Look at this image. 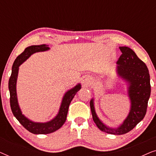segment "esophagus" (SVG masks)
Here are the masks:
<instances>
[{"label":"esophagus","mask_w":156,"mask_h":156,"mask_svg":"<svg viewBox=\"0 0 156 156\" xmlns=\"http://www.w3.org/2000/svg\"><path fill=\"white\" fill-rule=\"evenodd\" d=\"M86 83H87V82H86Z\"/></svg>","instance_id":"34e87169"}]
</instances>
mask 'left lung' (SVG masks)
Segmentation results:
<instances>
[{"label":"left lung","mask_w":156,"mask_h":156,"mask_svg":"<svg viewBox=\"0 0 156 156\" xmlns=\"http://www.w3.org/2000/svg\"><path fill=\"white\" fill-rule=\"evenodd\" d=\"M122 54L117 61L119 75L129 83V95L131 107L129 116L123 124L117 129L106 126L96 114L93 99L90 101V108L93 120L97 127L104 132L114 135L125 134L131 131L146 114L148 101L151 95L150 75L148 67L136 53L128 47L119 48Z\"/></svg>","instance_id":"obj_1"}]
</instances>
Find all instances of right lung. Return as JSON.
<instances>
[{"mask_svg": "<svg viewBox=\"0 0 156 156\" xmlns=\"http://www.w3.org/2000/svg\"><path fill=\"white\" fill-rule=\"evenodd\" d=\"M49 46L47 44H40V45H32L25 48V50L20 55L17 57L12 67V73L8 82V88L10 91V104L12 112L14 116L18 119L23 126L27 131L34 134H48L55 132L65 122L67 119L68 108L72 99L76 92L81 89V85L79 84L75 87L72 88L67 91L64 96L62 102L59 114L52 121L47 123H35L30 121L25 117L21 113L20 107L18 106V99L16 94V82L18 78V73L19 66L25 62L33 53L37 52H42L49 50Z\"/></svg>", "mask_w": 156, "mask_h": 156, "instance_id": "add662e5", "label": "right lung"}]
</instances>
